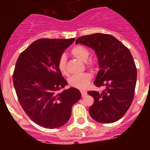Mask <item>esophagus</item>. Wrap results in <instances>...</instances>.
Listing matches in <instances>:
<instances>
[{"mask_svg": "<svg viewBox=\"0 0 150 150\" xmlns=\"http://www.w3.org/2000/svg\"><path fill=\"white\" fill-rule=\"evenodd\" d=\"M80 92H81V94H82V97H85V96L87 94V93L85 91H80Z\"/></svg>", "mask_w": 150, "mask_h": 150, "instance_id": "1", "label": "esophagus"}]
</instances>
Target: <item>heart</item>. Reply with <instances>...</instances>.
I'll list each match as a JSON object with an SVG mask.
<instances>
[{
  "mask_svg": "<svg viewBox=\"0 0 150 150\" xmlns=\"http://www.w3.org/2000/svg\"><path fill=\"white\" fill-rule=\"evenodd\" d=\"M71 53L75 58H77L79 61L84 62V63L88 61L89 55H90L89 50L82 46H75L72 49ZM86 65H87V68H90V69H93L94 68V64L91 61L87 62ZM58 68L62 75H68V70H67L66 67V58L65 56H61V58L58 60ZM91 79H92V77H91L90 74L85 73L80 74V75L71 76L68 80V83L70 86L74 88L85 89L89 86Z\"/></svg>",
  "mask_w": 150,
  "mask_h": 150,
  "instance_id": "1",
  "label": "heart"
}]
</instances>
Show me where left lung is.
Returning <instances> with one entry per match:
<instances>
[{
	"label": "left lung",
	"mask_w": 150,
	"mask_h": 150,
	"mask_svg": "<svg viewBox=\"0 0 150 150\" xmlns=\"http://www.w3.org/2000/svg\"><path fill=\"white\" fill-rule=\"evenodd\" d=\"M79 43L95 51L99 70L94 84L104 87L101 92H87L94 100L89 108V114L99 123L116 122L130 108L135 94L137 70L131 53L110 34L82 36L75 42Z\"/></svg>",
	"instance_id": "left-lung-1"
}]
</instances>
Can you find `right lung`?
Here are the masks:
<instances>
[{"instance_id":"right-lung-1","label":"right lung","mask_w":150,"mask_h":150,"mask_svg":"<svg viewBox=\"0 0 150 150\" xmlns=\"http://www.w3.org/2000/svg\"><path fill=\"white\" fill-rule=\"evenodd\" d=\"M75 40L38 39L20 53L15 65L13 80L19 102L31 120L45 128L65 124L81 98L74 87L60 92L68 83L58 70V60Z\"/></svg>"}]
</instances>
